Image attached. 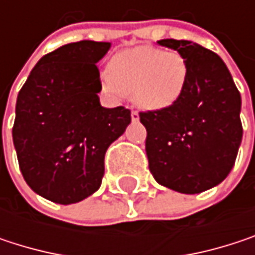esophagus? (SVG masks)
<instances>
[{
    "instance_id": "obj_1",
    "label": "esophagus",
    "mask_w": 255,
    "mask_h": 255,
    "mask_svg": "<svg viewBox=\"0 0 255 255\" xmlns=\"http://www.w3.org/2000/svg\"><path fill=\"white\" fill-rule=\"evenodd\" d=\"M138 120H140V117H138V112L132 111V112H131V121H132V123H137Z\"/></svg>"
}]
</instances>
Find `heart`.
<instances>
[{
	"mask_svg": "<svg viewBox=\"0 0 255 255\" xmlns=\"http://www.w3.org/2000/svg\"><path fill=\"white\" fill-rule=\"evenodd\" d=\"M189 65L173 51L138 45L117 53L109 71L100 74L102 88L114 99L131 94L146 111H162L176 105L189 84Z\"/></svg>",
	"mask_w": 255,
	"mask_h": 255,
	"instance_id": "b5f03b06",
	"label": "heart"
}]
</instances>
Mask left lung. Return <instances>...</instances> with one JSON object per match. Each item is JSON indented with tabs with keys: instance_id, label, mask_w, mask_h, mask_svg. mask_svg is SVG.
Returning <instances> with one entry per match:
<instances>
[{
	"instance_id": "left-lung-1",
	"label": "left lung",
	"mask_w": 255,
	"mask_h": 255,
	"mask_svg": "<svg viewBox=\"0 0 255 255\" xmlns=\"http://www.w3.org/2000/svg\"><path fill=\"white\" fill-rule=\"evenodd\" d=\"M189 65V84L176 105L141 112L153 178L180 193H201L228 177L242 141L241 94L225 62L187 39H159Z\"/></svg>"
}]
</instances>
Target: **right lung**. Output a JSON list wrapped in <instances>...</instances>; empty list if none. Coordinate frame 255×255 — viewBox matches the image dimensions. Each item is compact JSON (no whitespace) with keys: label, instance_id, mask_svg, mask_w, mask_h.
Here are the masks:
<instances>
[{"label":"right lung","instance_id":"add662e5","mask_svg":"<svg viewBox=\"0 0 255 255\" xmlns=\"http://www.w3.org/2000/svg\"><path fill=\"white\" fill-rule=\"evenodd\" d=\"M111 42L79 41L38 60L16 102L13 143L27 186L62 205L93 195L105 174V153L124 134L131 112L103 108L96 66Z\"/></svg>","mask_w":255,"mask_h":255}]
</instances>
